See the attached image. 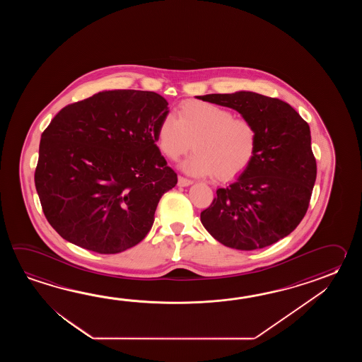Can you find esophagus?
I'll use <instances>...</instances> for the list:
<instances>
[{"label":"esophagus","instance_id":"34e87169","mask_svg":"<svg viewBox=\"0 0 362 362\" xmlns=\"http://www.w3.org/2000/svg\"><path fill=\"white\" fill-rule=\"evenodd\" d=\"M192 180H189V178L182 177V176H180L178 177V186H189V185H192Z\"/></svg>","mask_w":362,"mask_h":362}]
</instances>
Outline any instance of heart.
Returning <instances> with one entry per match:
<instances>
[{
  "label": "heart",
  "instance_id": "heart-1",
  "mask_svg": "<svg viewBox=\"0 0 362 362\" xmlns=\"http://www.w3.org/2000/svg\"><path fill=\"white\" fill-rule=\"evenodd\" d=\"M156 142L170 160L195 153L184 163L192 175H214L228 181L250 167L259 147V131L247 117L204 100H186L176 117L165 115L156 129Z\"/></svg>",
  "mask_w": 362,
  "mask_h": 362
}]
</instances>
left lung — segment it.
Returning a JSON list of instances; mask_svg holds the SVG:
<instances>
[{
  "label": "left lung",
  "mask_w": 362,
  "mask_h": 362,
  "mask_svg": "<svg viewBox=\"0 0 362 362\" xmlns=\"http://www.w3.org/2000/svg\"><path fill=\"white\" fill-rule=\"evenodd\" d=\"M198 98L237 110L259 131L254 160L235 182L217 189L200 212L203 226L223 246L243 251L285 238L307 214L317 176L307 122L288 103L257 93Z\"/></svg>",
  "instance_id": "8db88e82"
}]
</instances>
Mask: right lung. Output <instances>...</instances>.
<instances>
[{
    "mask_svg": "<svg viewBox=\"0 0 362 362\" xmlns=\"http://www.w3.org/2000/svg\"><path fill=\"white\" fill-rule=\"evenodd\" d=\"M168 102L154 92L106 90L62 108L41 134L35 185L62 238L97 254L136 246L177 184L156 146Z\"/></svg>",
    "mask_w": 362,
    "mask_h": 362,
    "instance_id": "obj_1",
    "label": "right lung"
}]
</instances>
